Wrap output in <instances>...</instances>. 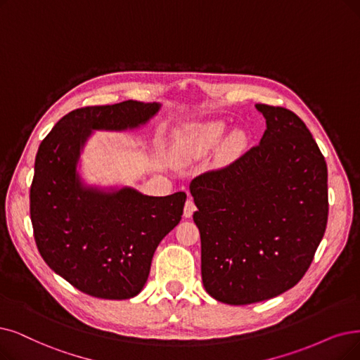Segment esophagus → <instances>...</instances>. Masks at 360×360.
Listing matches in <instances>:
<instances>
[{
    "label": "esophagus",
    "mask_w": 360,
    "mask_h": 360,
    "mask_svg": "<svg viewBox=\"0 0 360 360\" xmlns=\"http://www.w3.org/2000/svg\"><path fill=\"white\" fill-rule=\"evenodd\" d=\"M195 210H196V205H195V202H193V199H192V198H188V200H186V204H184V211H183L184 217H186V219H191L192 214L195 212Z\"/></svg>",
    "instance_id": "obj_1"
}]
</instances>
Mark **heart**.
<instances>
[{
	"label": "heart",
	"instance_id": "obj_1",
	"mask_svg": "<svg viewBox=\"0 0 360 360\" xmlns=\"http://www.w3.org/2000/svg\"><path fill=\"white\" fill-rule=\"evenodd\" d=\"M226 134V124L221 121H210L204 124H196L186 128L180 133L179 143L183 150L188 152H205L220 145ZM243 143L245 136L242 131H233L224 143V152L232 155L238 152Z\"/></svg>",
	"mask_w": 360,
	"mask_h": 360
}]
</instances>
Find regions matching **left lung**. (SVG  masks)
I'll return each mask as SVG.
<instances>
[{
  "label": "left lung",
  "mask_w": 360,
  "mask_h": 360,
  "mask_svg": "<svg viewBox=\"0 0 360 360\" xmlns=\"http://www.w3.org/2000/svg\"><path fill=\"white\" fill-rule=\"evenodd\" d=\"M255 108L266 120L260 145L189 186L204 288L232 306L297 285L328 221V168L309 128L285 108Z\"/></svg>",
  "instance_id": "left-lung-1"
}]
</instances>
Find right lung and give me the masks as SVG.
<instances>
[{"label":"right lung","instance_id":"obj_1","mask_svg":"<svg viewBox=\"0 0 360 360\" xmlns=\"http://www.w3.org/2000/svg\"><path fill=\"white\" fill-rule=\"evenodd\" d=\"M160 103L136 100L72 110L41 141L31 186L38 251L77 290L105 300L136 297L155 250L183 214L186 193L148 196L133 188L84 183L78 162L93 131H127L152 120Z\"/></svg>","mask_w":360,"mask_h":360}]
</instances>
